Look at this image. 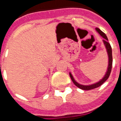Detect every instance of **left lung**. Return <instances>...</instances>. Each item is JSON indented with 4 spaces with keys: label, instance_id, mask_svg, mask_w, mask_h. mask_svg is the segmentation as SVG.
<instances>
[{
    "label": "left lung",
    "instance_id": "obj_1",
    "mask_svg": "<svg viewBox=\"0 0 121 121\" xmlns=\"http://www.w3.org/2000/svg\"><path fill=\"white\" fill-rule=\"evenodd\" d=\"M96 31L97 32L100 36H102L104 38L103 39V43L105 46V49H106V51H107V56H108V65H107V70L105 72V75H104V77L102 78L99 81H98L97 82L94 83H92V84L90 85H82L79 83L78 82H77V81L75 80V78H73L72 74L71 73V72H70V76L71 79H72V82H73V83L76 86L78 87L79 88L82 89V90H92V89H94V88H97L99 86H100L102 84H103L105 82V81L107 80L109 78V75H110V73H111V69H112V48H111V46L110 45V44L109 43V40H108V38H107V36L105 35V33H104L102 31L99 29L97 27L95 28Z\"/></svg>",
    "mask_w": 121,
    "mask_h": 121
}]
</instances>
